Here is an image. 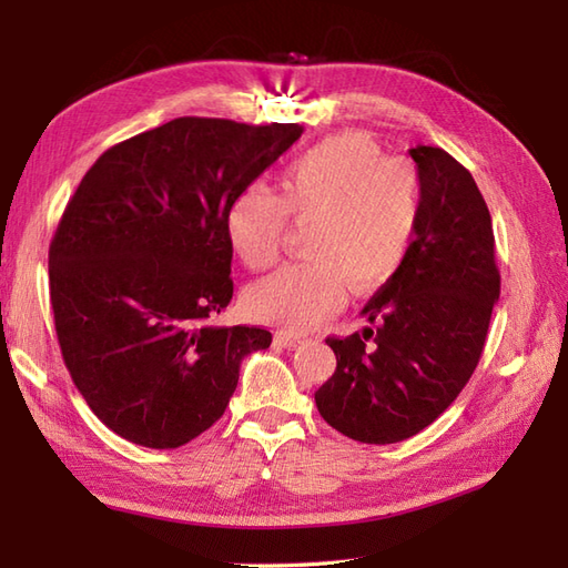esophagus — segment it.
<instances>
[{"label":"esophagus","instance_id":"esophagus-1","mask_svg":"<svg viewBox=\"0 0 568 568\" xmlns=\"http://www.w3.org/2000/svg\"><path fill=\"white\" fill-rule=\"evenodd\" d=\"M275 342L281 344V346H285V348H295V346L303 344L305 339H303V336H295V334H277Z\"/></svg>","mask_w":568,"mask_h":568}]
</instances>
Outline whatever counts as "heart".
Listing matches in <instances>:
<instances>
[{
    "label": "heart",
    "mask_w": 568,
    "mask_h": 568,
    "mask_svg": "<svg viewBox=\"0 0 568 568\" xmlns=\"http://www.w3.org/2000/svg\"><path fill=\"white\" fill-rule=\"evenodd\" d=\"M287 216L310 222V258L258 281L248 307L263 322L307 332L346 303L348 283L368 293L403 268L422 222V180L413 163L385 159L371 136L348 131L300 153L281 175V192L241 187L224 214L229 244L248 268H268Z\"/></svg>",
    "instance_id": "obj_1"
}]
</instances>
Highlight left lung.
Segmentation results:
<instances>
[{"label": "left lung", "mask_w": 568, "mask_h": 568, "mask_svg": "<svg viewBox=\"0 0 568 568\" xmlns=\"http://www.w3.org/2000/svg\"><path fill=\"white\" fill-rule=\"evenodd\" d=\"M422 222L405 265L368 300L371 327L329 336L334 376L320 415L364 444H395L429 427L474 376L500 297L496 236L474 175L437 146L409 149Z\"/></svg>", "instance_id": "8db88e82"}]
</instances>
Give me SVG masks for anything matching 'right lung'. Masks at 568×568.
Masks as SVG:
<instances>
[{
	"mask_svg": "<svg viewBox=\"0 0 568 568\" xmlns=\"http://www.w3.org/2000/svg\"><path fill=\"white\" fill-rule=\"evenodd\" d=\"M303 134L300 124L180 116L106 149L48 248L55 334L106 427L178 449L224 415L258 327L210 322L234 295L224 214Z\"/></svg>",
	"mask_w": 568,
	"mask_h": 568,
	"instance_id": "add662e5",
	"label": "right lung"
}]
</instances>
